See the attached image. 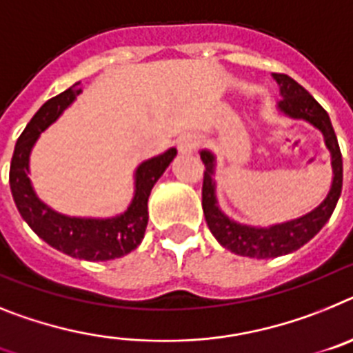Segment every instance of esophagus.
<instances>
[{
  "instance_id": "1",
  "label": "esophagus",
  "mask_w": 353,
  "mask_h": 353,
  "mask_svg": "<svg viewBox=\"0 0 353 353\" xmlns=\"http://www.w3.org/2000/svg\"><path fill=\"white\" fill-rule=\"evenodd\" d=\"M199 143H201V139H199L197 134H183L179 139V142H177V149H179V152H194L195 149H197Z\"/></svg>"
}]
</instances>
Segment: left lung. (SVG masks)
<instances>
[{
    "instance_id": "obj_1",
    "label": "left lung",
    "mask_w": 353,
    "mask_h": 353,
    "mask_svg": "<svg viewBox=\"0 0 353 353\" xmlns=\"http://www.w3.org/2000/svg\"><path fill=\"white\" fill-rule=\"evenodd\" d=\"M274 78L281 87V96H283V99L279 101V110L291 119H304L311 122L323 133L325 143L332 156L334 179L327 199L311 213L291 222L277 223L272 228H250V225L232 222L219 210L213 181L214 156L210 151H201L202 163L206 167L204 179H202V210H204L211 234L231 252L238 256L257 257V259H268V257L295 252L302 245L312 240L325 223L329 222L343 188V158L338 139L330 124L329 113L325 112L321 104L293 78L288 74H277V72Z\"/></svg>"
}]
</instances>
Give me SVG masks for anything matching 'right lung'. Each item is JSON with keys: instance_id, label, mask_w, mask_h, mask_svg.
Instances as JSON below:
<instances>
[{"instance_id": "right-lung-1", "label": "right lung", "mask_w": 353, "mask_h": 353, "mask_svg": "<svg viewBox=\"0 0 353 353\" xmlns=\"http://www.w3.org/2000/svg\"><path fill=\"white\" fill-rule=\"evenodd\" d=\"M79 81L65 92L51 97L32 117L15 143L10 163V190L15 206L39 238L53 249L67 256L87 261H108L130 254L140 245L147 228V201L151 190L161 174L167 170L176 149L147 159L134 174V197L130 208L113 219H76L65 216L48 208L37 197L28 177V163L32 147L39 134L53 124L76 96H79Z\"/></svg>"}]
</instances>
